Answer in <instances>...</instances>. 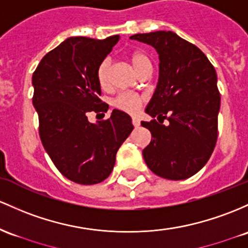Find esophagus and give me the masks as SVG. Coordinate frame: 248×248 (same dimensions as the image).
<instances>
[{
	"instance_id": "1",
	"label": "esophagus",
	"mask_w": 248,
	"mask_h": 248,
	"mask_svg": "<svg viewBox=\"0 0 248 248\" xmlns=\"http://www.w3.org/2000/svg\"><path fill=\"white\" fill-rule=\"evenodd\" d=\"M132 124H133V126H134L135 128H137V127L140 126V120H139L138 118H133L132 119Z\"/></svg>"
}]
</instances>
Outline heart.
<instances>
[{
    "label": "heart",
    "mask_w": 248,
    "mask_h": 248,
    "mask_svg": "<svg viewBox=\"0 0 248 248\" xmlns=\"http://www.w3.org/2000/svg\"><path fill=\"white\" fill-rule=\"evenodd\" d=\"M129 61L135 72L140 73L146 67L151 66L149 58L143 51H133L129 55ZM108 74H109V60H103L97 68V80L101 87L108 84ZM114 106L127 113H135L141 106V97L133 93H121L114 100Z\"/></svg>",
    "instance_id": "heart-1"
}]
</instances>
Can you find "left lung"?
<instances>
[{"label":"left lung","mask_w":248,"mask_h":248,"mask_svg":"<svg viewBox=\"0 0 248 248\" xmlns=\"http://www.w3.org/2000/svg\"><path fill=\"white\" fill-rule=\"evenodd\" d=\"M159 54V80L141 124L152 133L142 151L149 170L168 180H184L207 164L217 138L220 94L217 72L197 46L173 31L135 34ZM156 117V122L154 118ZM165 118L168 126L162 124Z\"/></svg>","instance_id":"obj_1"}]
</instances>
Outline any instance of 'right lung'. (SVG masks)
Listing matches in <instances>:
<instances>
[{"mask_svg":"<svg viewBox=\"0 0 248 248\" xmlns=\"http://www.w3.org/2000/svg\"><path fill=\"white\" fill-rule=\"evenodd\" d=\"M120 40L76 36L43 56L32 74V105L39 114L40 138L62 175L80 185L99 184L115 165L120 146L134 127L124 111L92 124L89 111H107L100 100L97 68Z\"/></svg>","mask_w":248,"mask_h":248,"instance_id":"obj_1","label":"right lung"}]
</instances>
